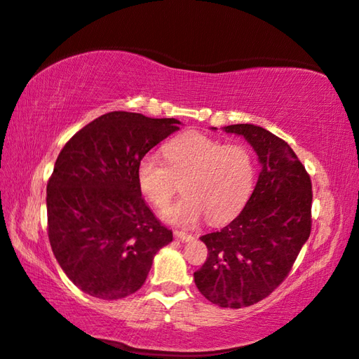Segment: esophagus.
I'll use <instances>...</instances> for the list:
<instances>
[{
	"instance_id": "1",
	"label": "esophagus",
	"mask_w": 359,
	"mask_h": 359,
	"mask_svg": "<svg viewBox=\"0 0 359 359\" xmlns=\"http://www.w3.org/2000/svg\"><path fill=\"white\" fill-rule=\"evenodd\" d=\"M174 236H175V239H177V241H182V242H189V241H193V239H194L191 234L184 233V231H174Z\"/></svg>"
}]
</instances>
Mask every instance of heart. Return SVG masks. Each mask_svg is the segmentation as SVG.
<instances>
[{"instance_id":"obj_1","label":"heart","mask_w":359,"mask_h":359,"mask_svg":"<svg viewBox=\"0 0 359 359\" xmlns=\"http://www.w3.org/2000/svg\"><path fill=\"white\" fill-rule=\"evenodd\" d=\"M166 162L147 154L137 165L143 196L165 208L182 182L185 196L163 211V217L182 228L196 226L208 216L211 224L233 219L247 203L255 184V158L241 143L188 133L166 144Z\"/></svg>"}]
</instances>
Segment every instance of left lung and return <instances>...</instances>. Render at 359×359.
Wrapping results in <instances>:
<instances>
[{"instance_id":"1","label":"left lung","mask_w":359,"mask_h":359,"mask_svg":"<svg viewBox=\"0 0 359 359\" xmlns=\"http://www.w3.org/2000/svg\"><path fill=\"white\" fill-rule=\"evenodd\" d=\"M256 151L262 170L239 216L201 241L208 257L194 273L199 292L226 309L248 307L282 284L311 231V180L288 143L261 126H225Z\"/></svg>"}]
</instances>
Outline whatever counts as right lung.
Segmentation results:
<instances>
[{"label":"right lung","instance_id":"right-lung-1","mask_svg":"<svg viewBox=\"0 0 359 359\" xmlns=\"http://www.w3.org/2000/svg\"><path fill=\"white\" fill-rule=\"evenodd\" d=\"M175 118L114 111L81 128L48 182V234L81 292L114 301L135 293L157 251L172 241L142 197L137 165L179 129Z\"/></svg>","mask_w":359,"mask_h":359}]
</instances>
